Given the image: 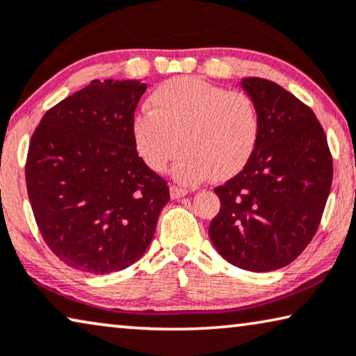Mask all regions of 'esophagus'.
Here are the masks:
<instances>
[{
  "mask_svg": "<svg viewBox=\"0 0 356 356\" xmlns=\"http://www.w3.org/2000/svg\"><path fill=\"white\" fill-rule=\"evenodd\" d=\"M188 194V189L184 188H179V186H172L170 188V195H172V199H179V197H184V195Z\"/></svg>",
  "mask_w": 356,
  "mask_h": 356,
  "instance_id": "1",
  "label": "esophagus"
}]
</instances>
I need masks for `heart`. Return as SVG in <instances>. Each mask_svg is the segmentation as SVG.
<instances>
[{"mask_svg": "<svg viewBox=\"0 0 356 356\" xmlns=\"http://www.w3.org/2000/svg\"><path fill=\"white\" fill-rule=\"evenodd\" d=\"M259 135V111L249 95L193 76L159 85L149 111L131 122L133 143L152 172H163L181 146L173 175L184 184L210 173L215 179L234 177L254 154Z\"/></svg>", "mask_w": 356, "mask_h": 356, "instance_id": "1", "label": "heart"}]
</instances>
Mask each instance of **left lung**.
I'll return each mask as SVG.
<instances>
[{
    "label": "left lung",
    "instance_id": "1",
    "mask_svg": "<svg viewBox=\"0 0 356 356\" xmlns=\"http://www.w3.org/2000/svg\"><path fill=\"white\" fill-rule=\"evenodd\" d=\"M260 117L255 151L215 188L220 212L209 236L218 254L247 271L289 265L315 236L332 183V157L310 107L275 81L242 79Z\"/></svg>",
    "mask_w": 356,
    "mask_h": 356
}]
</instances>
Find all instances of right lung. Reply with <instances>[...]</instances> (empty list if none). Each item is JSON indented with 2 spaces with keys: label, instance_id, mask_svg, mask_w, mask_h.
Returning a JSON list of instances; mask_svg holds the SVG:
<instances>
[{
  "label": "right lung",
  "instance_id": "right-lung-1",
  "mask_svg": "<svg viewBox=\"0 0 356 356\" xmlns=\"http://www.w3.org/2000/svg\"><path fill=\"white\" fill-rule=\"evenodd\" d=\"M147 85L95 80L49 109L29 146L25 181L38 229L79 271L106 275L135 264L170 200L131 136Z\"/></svg>",
  "mask_w": 356,
  "mask_h": 356
}]
</instances>
